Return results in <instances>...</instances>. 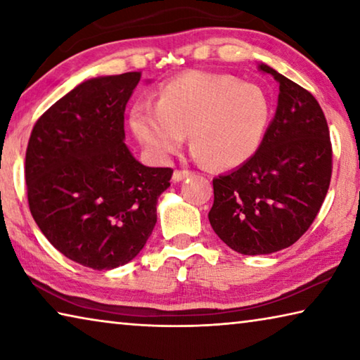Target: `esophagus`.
Returning <instances> with one entry per match:
<instances>
[{
    "mask_svg": "<svg viewBox=\"0 0 360 360\" xmlns=\"http://www.w3.org/2000/svg\"><path fill=\"white\" fill-rule=\"evenodd\" d=\"M191 174H192V172H188V169H174L173 181H174V182H179V181H182V179L188 178V176H191Z\"/></svg>",
    "mask_w": 360,
    "mask_h": 360,
    "instance_id": "esophagus-1",
    "label": "esophagus"
}]
</instances>
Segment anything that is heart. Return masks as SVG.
I'll use <instances>...</instances> for the list:
<instances>
[{
	"label": "heart",
	"instance_id": "obj_1",
	"mask_svg": "<svg viewBox=\"0 0 360 360\" xmlns=\"http://www.w3.org/2000/svg\"><path fill=\"white\" fill-rule=\"evenodd\" d=\"M270 120L265 94L230 75L188 71L158 90L157 105L138 103L130 122L139 141L157 158L191 146L212 168L238 167L260 146Z\"/></svg>",
	"mask_w": 360,
	"mask_h": 360
}]
</instances>
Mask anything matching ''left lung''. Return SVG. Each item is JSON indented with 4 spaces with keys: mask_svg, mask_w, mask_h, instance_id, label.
Listing matches in <instances>:
<instances>
[{
    "mask_svg": "<svg viewBox=\"0 0 360 360\" xmlns=\"http://www.w3.org/2000/svg\"><path fill=\"white\" fill-rule=\"evenodd\" d=\"M278 108L255 154L212 179L210 222L219 238L245 255L289 248L309 229L330 186L332 143L318 100L270 66Z\"/></svg>",
    "mask_w": 360,
    "mask_h": 360,
    "instance_id": "left-lung-1",
    "label": "left lung"
}]
</instances>
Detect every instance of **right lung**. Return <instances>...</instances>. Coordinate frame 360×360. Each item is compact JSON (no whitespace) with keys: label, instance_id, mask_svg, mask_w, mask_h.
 Listing matches in <instances>:
<instances>
[{"label":"right lung","instance_id":"obj_1","mask_svg":"<svg viewBox=\"0 0 360 360\" xmlns=\"http://www.w3.org/2000/svg\"><path fill=\"white\" fill-rule=\"evenodd\" d=\"M141 72L85 81L36 120L25 155L28 206L51 245L94 270L129 264L157 222L172 168L139 163L124 112Z\"/></svg>","mask_w":360,"mask_h":360}]
</instances>
